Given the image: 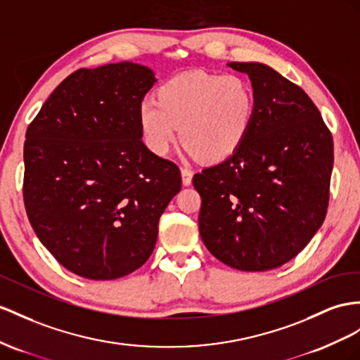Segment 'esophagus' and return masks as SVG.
Returning <instances> with one entry per match:
<instances>
[{"label": "esophagus", "mask_w": 360, "mask_h": 360, "mask_svg": "<svg viewBox=\"0 0 360 360\" xmlns=\"http://www.w3.org/2000/svg\"><path fill=\"white\" fill-rule=\"evenodd\" d=\"M181 174H182V184L184 186H190L191 179H193V172L190 169H181Z\"/></svg>", "instance_id": "esophagus-1"}]
</instances>
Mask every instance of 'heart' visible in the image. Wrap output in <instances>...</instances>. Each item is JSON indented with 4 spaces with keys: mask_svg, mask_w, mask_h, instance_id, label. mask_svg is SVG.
Masks as SVG:
<instances>
[{
    "mask_svg": "<svg viewBox=\"0 0 360 360\" xmlns=\"http://www.w3.org/2000/svg\"><path fill=\"white\" fill-rule=\"evenodd\" d=\"M138 106L143 140L165 155L178 140L205 162L233 156L245 143L255 115V92L243 76L195 70L173 76Z\"/></svg>",
    "mask_w": 360,
    "mask_h": 360,
    "instance_id": "1",
    "label": "heart"
}]
</instances>
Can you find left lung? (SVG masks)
<instances>
[{
	"label": "left lung",
	"instance_id": "left-lung-1",
	"mask_svg": "<svg viewBox=\"0 0 360 360\" xmlns=\"http://www.w3.org/2000/svg\"><path fill=\"white\" fill-rule=\"evenodd\" d=\"M255 92V115L233 156L193 176L199 231L217 260L238 271L275 269L322 225L330 199L333 136L310 97L268 65L231 62Z\"/></svg>",
	"mask_w": 360,
	"mask_h": 360
}]
</instances>
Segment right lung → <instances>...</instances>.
I'll return each mask as SVG.
<instances>
[{
    "mask_svg": "<svg viewBox=\"0 0 360 360\" xmlns=\"http://www.w3.org/2000/svg\"><path fill=\"white\" fill-rule=\"evenodd\" d=\"M153 84V72L132 62L80 68L27 127V216L54 259L84 278L141 268L181 190L178 165L141 141L138 106Z\"/></svg>",
    "mask_w": 360,
    "mask_h": 360,
    "instance_id": "add662e5",
    "label": "right lung"
}]
</instances>
